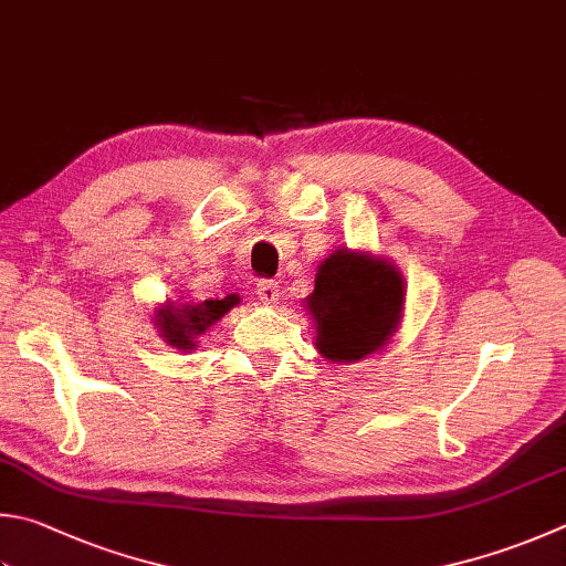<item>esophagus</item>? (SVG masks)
<instances>
[{
  "label": "esophagus",
  "instance_id": "esophagus-1",
  "mask_svg": "<svg viewBox=\"0 0 566 566\" xmlns=\"http://www.w3.org/2000/svg\"><path fill=\"white\" fill-rule=\"evenodd\" d=\"M255 295H259V301L265 303V305H275L281 301V285L275 281H259L255 283Z\"/></svg>",
  "mask_w": 566,
  "mask_h": 566
}]
</instances>
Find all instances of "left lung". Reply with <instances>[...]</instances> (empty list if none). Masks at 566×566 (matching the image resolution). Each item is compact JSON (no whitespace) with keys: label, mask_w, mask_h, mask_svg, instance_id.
<instances>
[{"label":"left lung","mask_w":566,"mask_h":566,"mask_svg":"<svg viewBox=\"0 0 566 566\" xmlns=\"http://www.w3.org/2000/svg\"><path fill=\"white\" fill-rule=\"evenodd\" d=\"M315 349L335 365L375 357L403 319L407 283L387 255L339 247L319 261L315 291L305 297Z\"/></svg>","instance_id":"1"}]
</instances>
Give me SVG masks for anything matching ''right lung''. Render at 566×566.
Returning <instances> with one entry per match:
<instances>
[{"label":"right lung","instance_id":"1","mask_svg":"<svg viewBox=\"0 0 566 566\" xmlns=\"http://www.w3.org/2000/svg\"><path fill=\"white\" fill-rule=\"evenodd\" d=\"M239 303L241 297L237 293L221 297V301L205 303L165 301L163 305L155 307V327L159 337H163L169 347L182 352L197 349L199 337L205 335L211 325H217L219 319Z\"/></svg>","mask_w":566,"mask_h":566}]
</instances>
